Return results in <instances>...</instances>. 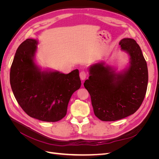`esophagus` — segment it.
Segmentation results:
<instances>
[{
	"label": "esophagus",
	"mask_w": 159,
	"mask_h": 159,
	"mask_svg": "<svg viewBox=\"0 0 159 159\" xmlns=\"http://www.w3.org/2000/svg\"><path fill=\"white\" fill-rule=\"evenodd\" d=\"M80 79L81 80H85V78H86V77H87V73H86L85 71H81L80 74Z\"/></svg>",
	"instance_id": "obj_1"
}]
</instances>
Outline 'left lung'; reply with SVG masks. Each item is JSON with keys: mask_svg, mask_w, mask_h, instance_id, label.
<instances>
[{"mask_svg": "<svg viewBox=\"0 0 159 159\" xmlns=\"http://www.w3.org/2000/svg\"><path fill=\"white\" fill-rule=\"evenodd\" d=\"M129 54V65L120 72L103 62L89 68L84 87L91 96L94 114L103 121H114L135 113L145 97L148 68L140 46L132 38L119 42Z\"/></svg>", "mask_w": 159, "mask_h": 159, "instance_id": "obj_1", "label": "left lung"}]
</instances>
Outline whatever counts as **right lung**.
Here are the masks:
<instances>
[{
  "label": "right lung",
  "mask_w": 159,
  "mask_h": 159,
  "mask_svg": "<svg viewBox=\"0 0 159 159\" xmlns=\"http://www.w3.org/2000/svg\"><path fill=\"white\" fill-rule=\"evenodd\" d=\"M38 40L26 39L19 46L10 72V83L18 103L30 117L56 122L64 118L70 99L80 89L79 70L68 74L44 70L34 61Z\"/></svg>",
  "instance_id": "1"
}]
</instances>
